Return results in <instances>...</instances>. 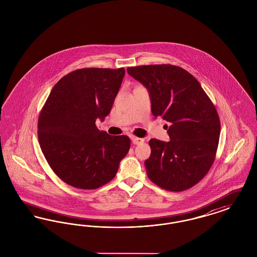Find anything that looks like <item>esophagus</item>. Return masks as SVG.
<instances>
[{
    "instance_id": "1",
    "label": "esophagus",
    "mask_w": 257,
    "mask_h": 257,
    "mask_svg": "<svg viewBox=\"0 0 257 257\" xmlns=\"http://www.w3.org/2000/svg\"><path fill=\"white\" fill-rule=\"evenodd\" d=\"M132 142L134 145H142L145 143V140L142 138H137V137H133L132 138Z\"/></svg>"
}]
</instances>
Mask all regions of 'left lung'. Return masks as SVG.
Masks as SVG:
<instances>
[{
    "instance_id": "obj_1",
    "label": "left lung",
    "mask_w": 257,
    "mask_h": 257,
    "mask_svg": "<svg viewBox=\"0 0 257 257\" xmlns=\"http://www.w3.org/2000/svg\"><path fill=\"white\" fill-rule=\"evenodd\" d=\"M127 72L146 86L151 111L171 123L170 142L149 141L145 162L148 178L160 188L181 192L198 183L216 157L220 122L217 110L196 78L171 64L128 67Z\"/></svg>"
}]
</instances>
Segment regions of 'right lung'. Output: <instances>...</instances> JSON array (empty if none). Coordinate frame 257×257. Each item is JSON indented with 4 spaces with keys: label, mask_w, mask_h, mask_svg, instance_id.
I'll return each mask as SVG.
<instances>
[{
    "label": "right lung",
    "mask_w": 257,
    "mask_h": 257,
    "mask_svg": "<svg viewBox=\"0 0 257 257\" xmlns=\"http://www.w3.org/2000/svg\"><path fill=\"white\" fill-rule=\"evenodd\" d=\"M124 75L123 67L82 68L62 77L51 90L37 135L45 159L63 182L94 190L115 176L130 139L100 131L95 121L110 113Z\"/></svg>",
    "instance_id": "right-lung-1"
}]
</instances>
